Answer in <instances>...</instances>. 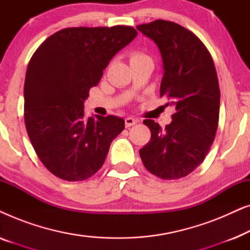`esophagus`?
I'll list each match as a JSON object with an SVG mask.
<instances>
[{"label":"esophagus","mask_w":250,"mask_h":250,"mask_svg":"<svg viewBox=\"0 0 250 250\" xmlns=\"http://www.w3.org/2000/svg\"><path fill=\"white\" fill-rule=\"evenodd\" d=\"M136 123H138V121H136V119L133 118V117L125 118V125H126V127H131V126L135 125Z\"/></svg>","instance_id":"34e87169"}]
</instances>
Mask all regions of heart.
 I'll use <instances>...</instances> for the list:
<instances>
[{"label": "heart", "instance_id": "obj_1", "mask_svg": "<svg viewBox=\"0 0 250 250\" xmlns=\"http://www.w3.org/2000/svg\"><path fill=\"white\" fill-rule=\"evenodd\" d=\"M143 57H146V56H143V54L139 53V52H135V53H133L132 56H131V61L136 60V59H140V58H143Z\"/></svg>", "mask_w": 250, "mask_h": 250}]
</instances>
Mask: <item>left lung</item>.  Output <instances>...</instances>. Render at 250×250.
<instances>
[{
    "mask_svg": "<svg viewBox=\"0 0 250 250\" xmlns=\"http://www.w3.org/2000/svg\"><path fill=\"white\" fill-rule=\"evenodd\" d=\"M136 28L158 46L164 68L160 97L176 110L165 128L143 121L151 139L140 157L159 179H181L204 162L216 134L220 86L214 61L203 42L175 22L155 20Z\"/></svg>",
    "mask_w": 250,
    "mask_h": 250,
    "instance_id": "8db88e82",
    "label": "left lung"
}]
</instances>
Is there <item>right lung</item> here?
Here are the masks:
<instances>
[{
    "instance_id": "add662e5",
    "label": "right lung",
    "mask_w": 250,
    "mask_h": 250,
    "mask_svg": "<svg viewBox=\"0 0 250 250\" xmlns=\"http://www.w3.org/2000/svg\"><path fill=\"white\" fill-rule=\"evenodd\" d=\"M136 35L129 26L64 28L33 54L23 87L26 129L41 162L59 179L83 181L97 173L124 129L117 116L85 118L84 102Z\"/></svg>"
}]
</instances>
